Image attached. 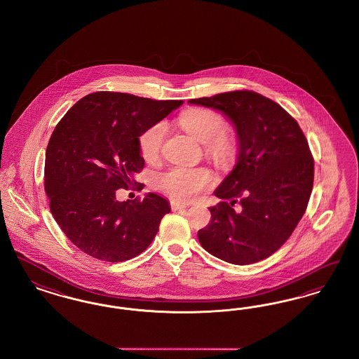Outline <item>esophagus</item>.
Wrapping results in <instances>:
<instances>
[{"instance_id":"34e87169","label":"esophagus","mask_w":359,"mask_h":359,"mask_svg":"<svg viewBox=\"0 0 359 359\" xmlns=\"http://www.w3.org/2000/svg\"><path fill=\"white\" fill-rule=\"evenodd\" d=\"M187 203H183V202H179V201H171V208L172 211H177V210H183L187 207Z\"/></svg>"}]
</instances>
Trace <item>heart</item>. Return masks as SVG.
I'll return each instance as SVG.
<instances>
[{
    "mask_svg": "<svg viewBox=\"0 0 359 359\" xmlns=\"http://www.w3.org/2000/svg\"><path fill=\"white\" fill-rule=\"evenodd\" d=\"M180 123L195 140L205 144V154L219 164L229 163L236 154L234 138L224 132L222 116L211 109H192L180 117ZM167 125L156 122L138 137L140 154L147 161H154L163 145ZM215 182L207 168L176 165L161 172L156 177V187L179 201H191L211 187Z\"/></svg>",
    "mask_w": 359,
    "mask_h": 359,
    "instance_id": "1",
    "label": "heart"
}]
</instances>
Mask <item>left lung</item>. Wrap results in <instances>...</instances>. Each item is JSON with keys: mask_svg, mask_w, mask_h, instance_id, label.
I'll return each instance as SVG.
<instances>
[{"mask_svg": "<svg viewBox=\"0 0 359 359\" xmlns=\"http://www.w3.org/2000/svg\"><path fill=\"white\" fill-rule=\"evenodd\" d=\"M224 114L237 132V164L215 189L211 221L198 231L210 255L234 265L272 256L306 212L313 158L294 118L255 91H230L188 101ZM231 203L227 204L226 201ZM237 201L241 210L232 205Z\"/></svg>", "mask_w": 359, "mask_h": 359, "instance_id": "1", "label": "left lung"}]
</instances>
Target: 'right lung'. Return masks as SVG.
Wrapping results in <instances>:
<instances>
[{
    "label": "right lung",
    "mask_w": 359,
    "mask_h": 359,
    "mask_svg": "<svg viewBox=\"0 0 359 359\" xmlns=\"http://www.w3.org/2000/svg\"><path fill=\"white\" fill-rule=\"evenodd\" d=\"M183 101H154L97 91L75 103L56 125L46 152L44 188L55 221L88 256L121 262L154 241L168 201L149 192L118 202L144 168L138 137ZM140 186V189H141Z\"/></svg>",
    "instance_id": "obj_1"
}]
</instances>
